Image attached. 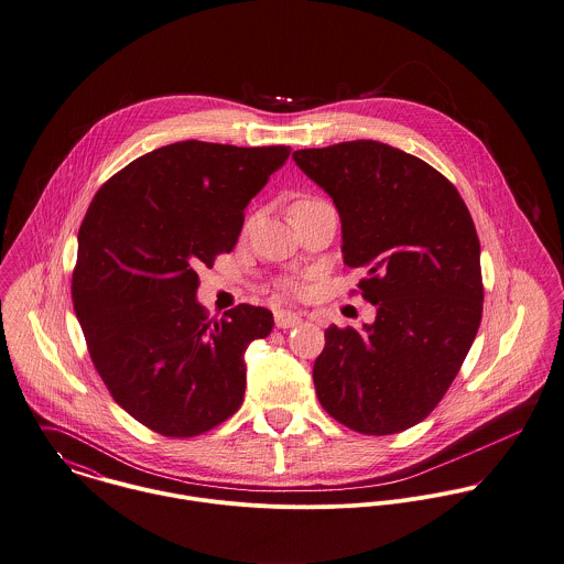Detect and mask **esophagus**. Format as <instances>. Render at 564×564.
<instances>
[{"instance_id": "obj_1", "label": "esophagus", "mask_w": 564, "mask_h": 564, "mask_svg": "<svg viewBox=\"0 0 564 564\" xmlns=\"http://www.w3.org/2000/svg\"><path fill=\"white\" fill-rule=\"evenodd\" d=\"M274 323H276L279 329H292V327L303 323V316L294 314V312H288V310H276L274 312Z\"/></svg>"}]
</instances>
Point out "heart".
I'll return each mask as SVG.
<instances>
[{
  "label": "heart",
  "mask_w": 564,
  "mask_h": 564,
  "mask_svg": "<svg viewBox=\"0 0 564 564\" xmlns=\"http://www.w3.org/2000/svg\"><path fill=\"white\" fill-rule=\"evenodd\" d=\"M316 203H325V200H321V198H301V200H296L294 205H316ZM279 290H281L283 294L299 296V294L305 290V283H303L301 279H296V276H283V279L279 281Z\"/></svg>",
  "instance_id": "b5f03b06"
}]
</instances>
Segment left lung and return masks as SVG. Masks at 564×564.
I'll list each match as a JSON object with an SVG mask.
<instances>
[{"label":"left lung","mask_w":564,"mask_h":564,"mask_svg":"<svg viewBox=\"0 0 564 564\" xmlns=\"http://www.w3.org/2000/svg\"><path fill=\"white\" fill-rule=\"evenodd\" d=\"M292 156L338 207L344 263L366 270L350 294L377 307L364 332H325L318 401L352 432H405L443 401L481 323L473 218L449 178L388 143L357 139Z\"/></svg>","instance_id":"left-lung-1"}]
</instances>
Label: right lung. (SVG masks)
I'll return each mask as SVG.
<instances>
[{
    "mask_svg": "<svg viewBox=\"0 0 564 564\" xmlns=\"http://www.w3.org/2000/svg\"><path fill=\"white\" fill-rule=\"evenodd\" d=\"M288 156L290 145L170 143L119 170L87 209L74 312L115 403L165 438L200 436L243 401V352L272 332V312L241 303L209 318L196 270L232 250L246 205Z\"/></svg>",
    "mask_w": 564,
    "mask_h": 564,
    "instance_id": "right-lung-1",
    "label": "right lung"
}]
</instances>
